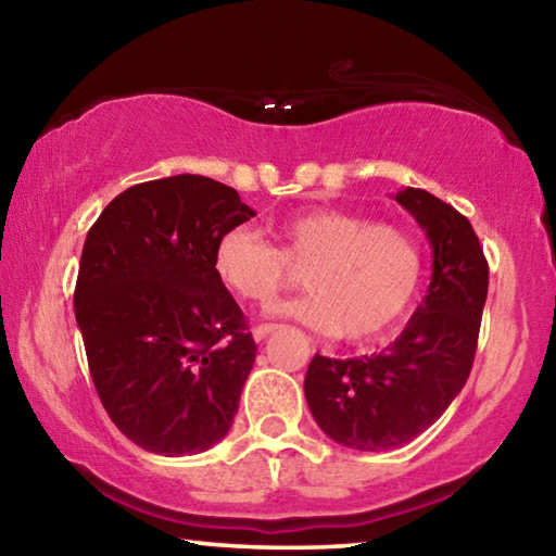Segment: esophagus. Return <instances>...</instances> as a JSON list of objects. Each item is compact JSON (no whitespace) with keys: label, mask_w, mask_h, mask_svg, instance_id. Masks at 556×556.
Wrapping results in <instances>:
<instances>
[{"label":"esophagus","mask_w":556,"mask_h":556,"mask_svg":"<svg viewBox=\"0 0 556 556\" xmlns=\"http://www.w3.org/2000/svg\"><path fill=\"white\" fill-rule=\"evenodd\" d=\"M275 324H260V326H255L252 328V336H255V341H265V338L275 331Z\"/></svg>","instance_id":"esophagus-1"}]
</instances>
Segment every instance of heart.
<instances>
[{
    "label": "heart",
    "mask_w": 556,
    "mask_h": 556,
    "mask_svg": "<svg viewBox=\"0 0 556 556\" xmlns=\"http://www.w3.org/2000/svg\"><path fill=\"white\" fill-rule=\"evenodd\" d=\"M277 248L248 228L215 244V275L235 296L269 304L304 269L308 294L271 308L312 331L372 341L407 314L421 281V250L409 230L343 208H306L271 225Z\"/></svg>",
    "instance_id": "1"
}]
</instances>
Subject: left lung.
I'll return each mask as SVG.
<instances>
[{
  "label": "left lung",
  "mask_w": 556,
  "mask_h": 556,
  "mask_svg": "<svg viewBox=\"0 0 556 556\" xmlns=\"http://www.w3.org/2000/svg\"><path fill=\"white\" fill-rule=\"evenodd\" d=\"M431 244V279L417 312L384 351L314 355L304 394L336 444L388 451L427 431L464 390L488 296V262L468 218L421 188L394 195Z\"/></svg>",
  "instance_id": "8db88e82"
}]
</instances>
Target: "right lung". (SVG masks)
I'll use <instances>...</instances> for the list:
<instances>
[{
  "label": "right lung",
  "instance_id": "obj_1",
  "mask_svg": "<svg viewBox=\"0 0 556 556\" xmlns=\"http://www.w3.org/2000/svg\"><path fill=\"white\" fill-rule=\"evenodd\" d=\"M255 215L235 188L178 174L122 191L88 232L75 321L102 407L144 451L201 454L232 427L257 345L213 255Z\"/></svg>",
  "mask_w": 556,
  "mask_h": 556
}]
</instances>
